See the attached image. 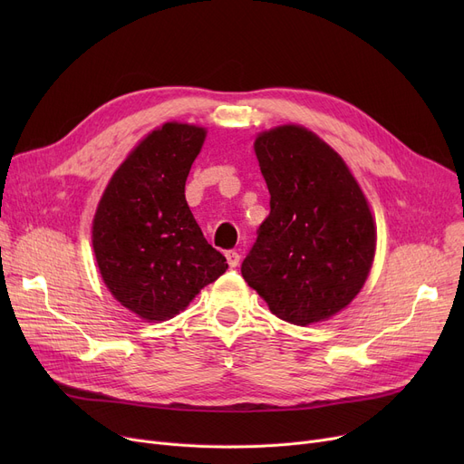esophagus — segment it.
<instances>
[{
  "instance_id": "1",
  "label": "esophagus",
  "mask_w": 464,
  "mask_h": 464,
  "mask_svg": "<svg viewBox=\"0 0 464 464\" xmlns=\"http://www.w3.org/2000/svg\"><path fill=\"white\" fill-rule=\"evenodd\" d=\"M226 259L229 263V266H237L238 261H240V254L237 250H227L226 252Z\"/></svg>"
}]
</instances>
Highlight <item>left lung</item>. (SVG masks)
Masks as SVG:
<instances>
[{
    "mask_svg": "<svg viewBox=\"0 0 464 464\" xmlns=\"http://www.w3.org/2000/svg\"><path fill=\"white\" fill-rule=\"evenodd\" d=\"M254 149L271 212L240 273L280 320H327L352 303L372 266L369 203L343 158L304 128L265 131Z\"/></svg>",
    "mask_w": 464,
    "mask_h": 464,
    "instance_id": "1",
    "label": "left lung"
}]
</instances>
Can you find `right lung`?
Returning <instances> with one entry per match:
<instances>
[{
	"label": "right lung",
	"mask_w": 464,
	"mask_h": 464,
	"mask_svg": "<svg viewBox=\"0 0 464 464\" xmlns=\"http://www.w3.org/2000/svg\"><path fill=\"white\" fill-rule=\"evenodd\" d=\"M205 135L177 121L152 131L118 167L93 218V252L107 287L146 322L173 318L227 269L184 195Z\"/></svg>",
	"instance_id": "1"
}]
</instances>
